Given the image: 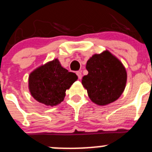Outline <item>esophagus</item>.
I'll return each instance as SVG.
<instances>
[{
  "mask_svg": "<svg viewBox=\"0 0 152 152\" xmlns=\"http://www.w3.org/2000/svg\"><path fill=\"white\" fill-rule=\"evenodd\" d=\"M76 75L78 77V79H81V78H82V74H81V72L77 71L76 72Z\"/></svg>",
  "mask_w": 152,
  "mask_h": 152,
  "instance_id": "obj_1",
  "label": "esophagus"
}]
</instances>
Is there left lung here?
Wrapping results in <instances>:
<instances>
[{"instance_id": "1", "label": "left lung", "mask_w": 152, "mask_h": 152, "mask_svg": "<svg viewBox=\"0 0 152 152\" xmlns=\"http://www.w3.org/2000/svg\"><path fill=\"white\" fill-rule=\"evenodd\" d=\"M88 75L82 84L93 103L105 106L118 100L125 89L127 73L122 63L109 51L95 54L86 64Z\"/></svg>"}]
</instances>
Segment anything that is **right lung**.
<instances>
[{"mask_svg":"<svg viewBox=\"0 0 152 152\" xmlns=\"http://www.w3.org/2000/svg\"><path fill=\"white\" fill-rule=\"evenodd\" d=\"M77 79L55 59L32 72L28 77V88L31 96L46 106H57L64 100L66 91Z\"/></svg>","mask_w":152,"mask_h":152,"instance_id":"1","label":"right lung"}]
</instances>
